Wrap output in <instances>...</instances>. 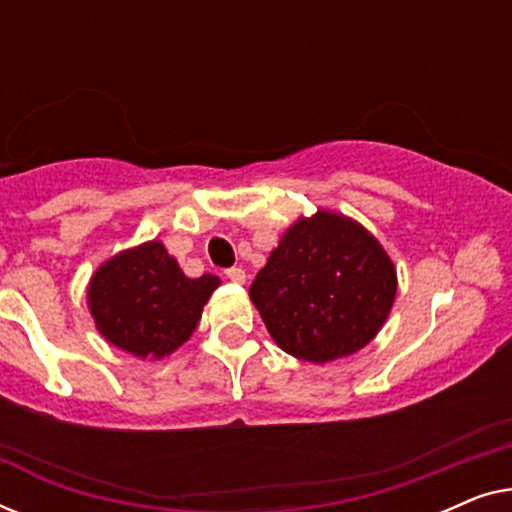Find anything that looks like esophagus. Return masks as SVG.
I'll return each mask as SVG.
<instances>
[{"label": "esophagus", "mask_w": 512, "mask_h": 512, "mask_svg": "<svg viewBox=\"0 0 512 512\" xmlns=\"http://www.w3.org/2000/svg\"><path fill=\"white\" fill-rule=\"evenodd\" d=\"M226 277L230 279V282H235V284H244V279H247V275H244L242 268H228L226 270Z\"/></svg>", "instance_id": "esophagus-1"}]
</instances>
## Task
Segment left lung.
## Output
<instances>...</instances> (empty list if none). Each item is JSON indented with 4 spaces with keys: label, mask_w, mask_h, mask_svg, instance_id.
<instances>
[{
    "label": "left lung",
    "mask_w": 512,
    "mask_h": 512,
    "mask_svg": "<svg viewBox=\"0 0 512 512\" xmlns=\"http://www.w3.org/2000/svg\"><path fill=\"white\" fill-rule=\"evenodd\" d=\"M272 340L326 363L366 347L396 298V268L361 223L319 209L286 230L249 289Z\"/></svg>",
    "instance_id": "8db88e82"
}]
</instances>
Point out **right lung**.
<instances>
[{
	"label": "right lung",
	"instance_id": "right-lung-1",
	"mask_svg": "<svg viewBox=\"0 0 512 512\" xmlns=\"http://www.w3.org/2000/svg\"><path fill=\"white\" fill-rule=\"evenodd\" d=\"M219 277H186L163 242H144L102 263L88 284L97 331L139 359H163L184 345Z\"/></svg>",
	"mask_w": 512,
	"mask_h": 512
}]
</instances>
